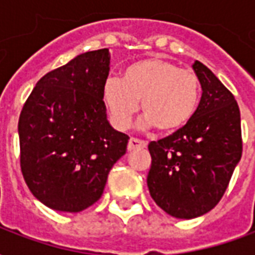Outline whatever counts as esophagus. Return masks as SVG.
<instances>
[{"label": "esophagus", "mask_w": 255, "mask_h": 255, "mask_svg": "<svg viewBox=\"0 0 255 255\" xmlns=\"http://www.w3.org/2000/svg\"><path fill=\"white\" fill-rule=\"evenodd\" d=\"M144 147H146V142L144 140H140V139L136 138H131L128 140V151H132V150L136 149H144Z\"/></svg>", "instance_id": "34e87169"}]
</instances>
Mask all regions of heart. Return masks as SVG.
<instances>
[{
    "instance_id": "b5f03b06",
    "label": "heart",
    "mask_w": 255,
    "mask_h": 255,
    "mask_svg": "<svg viewBox=\"0 0 255 255\" xmlns=\"http://www.w3.org/2000/svg\"><path fill=\"white\" fill-rule=\"evenodd\" d=\"M101 97L117 129L129 127L140 102V115L147 127L173 133L195 116L201 82L194 71L165 58L147 57L127 65L122 79H108Z\"/></svg>"
}]
</instances>
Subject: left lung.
Listing matches in <instances>:
<instances>
[{"label":"left lung","instance_id":"1","mask_svg":"<svg viewBox=\"0 0 255 255\" xmlns=\"http://www.w3.org/2000/svg\"><path fill=\"white\" fill-rule=\"evenodd\" d=\"M202 87L186 127L150 142L147 187L154 202L177 219H194L220 202L242 157L241 112L230 90L206 65L192 64Z\"/></svg>","mask_w":255,"mask_h":255}]
</instances>
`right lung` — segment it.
Returning a JSON list of instances; mask_svg holds the SVG:
<instances>
[{
	"instance_id": "obj_1",
	"label": "right lung",
	"mask_w": 255,
	"mask_h": 255,
	"mask_svg": "<svg viewBox=\"0 0 255 255\" xmlns=\"http://www.w3.org/2000/svg\"><path fill=\"white\" fill-rule=\"evenodd\" d=\"M108 49L79 54L47 72L19 117L20 168L30 191L54 210L76 213L102 195L129 136L106 119Z\"/></svg>"
}]
</instances>
